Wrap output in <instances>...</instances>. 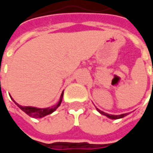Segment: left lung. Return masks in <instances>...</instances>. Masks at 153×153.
Wrapping results in <instances>:
<instances>
[{
    "mask_svg": "<svg viewBox=\"0 0 153 153\" xmlns=\"http://www.w3.org/2000/svg\"><path fill=\"white\" fill-rule=\"evenodd\" d=\"M97 110L99 111L101 114H102V115H106V116H107V117H109V118L111 119H113V120H116V119H120V118H123V117H125V115H127V114H122V115H109V114H107V113H105L103 112V111H100L99 109H97Z\"/></svg>",
    "mask_w": 153,
    "mask_h": 153,
    "instance_id": "left-lung-1",
    "label": "left lung"
}]
</instances>
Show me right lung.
I'll return each instance as SVG.
<instances>
[{
  "mask_svg": "<svg viewBox=\"0 0 153 153\" xmlns=\"http://www.w3.org/2000/svg\"><path fill=\"white\" fill-rule=\"evenodd\" d=\"M63 94L64 92L62 93V94H61L60 101H59V102L57 103L56 105L51 106V107H48V108H42V109H41V108H36V107H31V106H20V105H19L18 103H16L15 102V104L23 111H25V112L26 113L27 115H29V116L33 117V118H42V117H43L45 115H50V114H51V113L53 112V111H55L58 108V106H60V103H61V101H62ZM13 101H14V100H13Z\"/></svg>",
  "mask_w": 153,
  "mask_h": 153,
  "instance_id": "add662e5",
  "label": "right lung"
}]
</instances>
